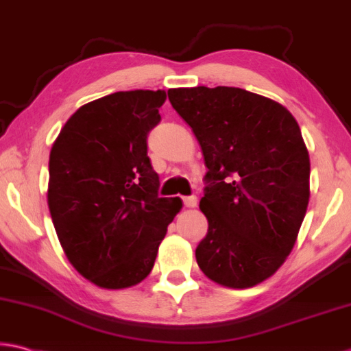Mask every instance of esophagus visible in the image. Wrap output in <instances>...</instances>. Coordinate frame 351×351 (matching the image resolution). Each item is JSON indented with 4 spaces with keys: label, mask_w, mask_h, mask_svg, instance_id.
Wrapping results in <instances>:
<instances>
[{
    "label": "esophagus",
    "mask_w": 351,
    "mask_h": 351,
    "mask_svg": "<svg viewBox=\"0 0 351 351\" xmlns=\"http://www.w3.org/2000/svg\"><path fill=\"white\" fill-rule=\"evenodd\" d=\"M182 202H184L186 208H195L198 199H197V197H182Z\"/></svg>",
    "instance_id": "esophagus-1"
}]
</instances>
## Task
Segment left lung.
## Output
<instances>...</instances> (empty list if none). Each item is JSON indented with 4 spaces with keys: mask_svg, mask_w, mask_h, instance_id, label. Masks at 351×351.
<instances>
[{
    "mask_svg": "<svg viewBox=\"0 0 351 351\" xmlns=\"http://www.w3.org/2000/svg\"><path fill=\"white\" fill-rule=\"evenodd\" d=\"M169 99L208 167L198 267L223 287L259 285L285 264L308 209L311 162L297 120L239 87L170 88Z\"/></svg>",
    "mask_w": 351,
    "mask_h": 351,
    "instance_id": "obj_1",
    "label": "left lung"
}]
</instances>
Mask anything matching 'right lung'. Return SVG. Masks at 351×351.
Returning a JSON list of instances; mask_svg holds the SVG:
<instances>
[{"label":"right lung","mask_w":351,"mask_h":351,"mask_svg":"<svg viewBox=\"0 0 351 351\" xmlns=\"http://www.w3.org/2000/svg\"><path fill=\"white\" fill-rule=\"evenodd\" d=\"M165 90L115 92L81 106L49 153L48 208L76 271L101 289H126L152 271L181 198H159L147 156Z\"/></svg>","instance_id":"obj_1"}]
</instances>
